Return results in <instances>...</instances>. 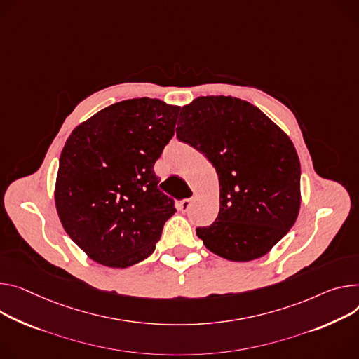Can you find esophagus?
Returning <instances> with one entry per match:
<instances>
[{
	"mask_svg": "<svg viewBox=\"0 0 359 359\" xmlns=\"http://www.w3.org/2000/svg\"><path fill=\"white\" fill-rule=\"evenodd\" d=\"M193 202H194V198H190V199H186V201H182L180 203H179V209L183 212V213H186V212H189V209L191 208V205H193Z\"/></svg>",
	"mask_w": 359,
	"mask_h": 359,
	"instance_id": "obj_1",
	"label": "esophagus"
}]
</instances>
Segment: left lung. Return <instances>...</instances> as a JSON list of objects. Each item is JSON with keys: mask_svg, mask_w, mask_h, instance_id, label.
Masks as SVG:
<instances>
[{"mask_svg": "<svg viewBox=\"0 0 359 359\" xmlns=\"http://www.w3.org/2000/svg\"><path fill=\"white\" fill-rule=\"evenodd\" d=\"M176 136L203 153L219 176V215L196 229L205 246L233 262L268 253L301 206V163L290 139L253 104L224 95L184 106Z\"/></svg>", "mask_w": 359, "mask_h": 359, "instance_id": "left-lung-1", "label": "left lung"}]
</instances>
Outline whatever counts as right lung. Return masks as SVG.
<instances>
[{"mask_svg":"<svg viewBox=\"0 0 359 359\" xmlns=\"http://www.w3.org/2000/svg\"><path fill=\"white\" fill-rule=\"evenodd\" d=\"M179 110L149 97L124 100L67 139L55 206L64 231L95 262L127 268L154 252L176 208L153 168L175 135Z\"/></svg>","mask_w":359,"mask_h":359,"instance_id":"obj_1","label":"right lung"}]
</instances>
